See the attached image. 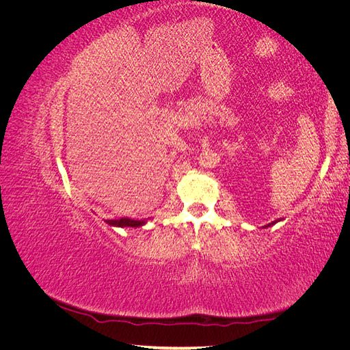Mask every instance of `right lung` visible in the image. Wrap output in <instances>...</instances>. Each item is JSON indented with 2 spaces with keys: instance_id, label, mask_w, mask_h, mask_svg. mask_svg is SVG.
<instances>
[{
  "instance_id": "add662e5",
  "label": "right lung",
  "mask_w": 350,
  "mask_h": 350,
  "mask_svg": "<svg viewBox=\"0 0 350 350\" xmlns=\"http://www.w3.org/2000/svg\"><path fill=\"white\" fill-rule=\"evenodd\" d=\"M109 226L113 228H140L147 224V220H133L129 217H122V219H112V220H105Z\"/></svg>"
}]
</instances>
